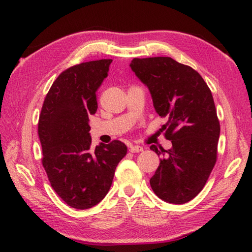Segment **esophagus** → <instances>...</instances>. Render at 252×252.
Instances as JSON below:
<instances>
[{
	"label": "esophagus",
	"instance_id": "obj_1",
	"mask_svg": "<svg viewBox=\"0 0 252 252\" xmlns=\"http://www.w3.org/2000/svg\"><path fill=\"white\" fill-rule=\"evenodd\" d=\"M130 152L135 153V152H141L143 151V148L141 146H130Z\"/></svg>",
	"mask_w": 252,
	"mask_h": 252
}]
</instances>
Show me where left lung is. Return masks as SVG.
Listing matches in <instances>:
<instances>
[{"label":"left lung","mask_w":252,"mask_h":252,"mask_svg":"<svg viewBox=\"0 0 252 252\" xmlns=\"http://www.w3.org/2000/svg\"><path fill=\"white\" fill-rule=\"evenodd\" d=\"M130 66L167 119L161 130L172 143L170 150L150 147L163 156L151 188L163 201L183 204L203 189L217 161L220 123L212 93L197 71L171 58H135Z\"/></svg>","instance_id":"1"}]
</instances>
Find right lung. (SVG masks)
Returning <instances> with one entry per match:
<instances>
[{"label": "right lung", "instance_id": "obj_1", "mask_svg": "<svg viewBox=\"0 0 252 252\" xmlns=\"http://www.w3.org/2000/svg\"><path fill=\"white\" fill-rule=\"evenodd\" d=\"M111 62H84L63 71L50 88L39 118L42 164L49 181L67 206L80 210L105 197L127 150L119 140L91 147L89 116L96 112V91Z\"/></svg>", "mask_w": 252, "mask_h": 252}]
</instances>
